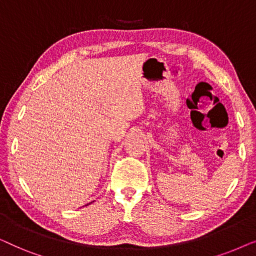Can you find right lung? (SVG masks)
Masks as SVG:
<instances>
[{"label":"right lung","mask_w":256,"mask_h":256,"mask_svg":"<svg viewBox=\"0 0 256 256\" xmlns=\"http://www.w3.org/2000/svg\"><path fill=\"white\" fill-rule=\"evenodd\" d=\"M87 205H88V204H87Z\"/></svg>","instance_id":"right-lung-1"}]
</instances>
